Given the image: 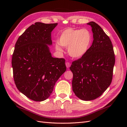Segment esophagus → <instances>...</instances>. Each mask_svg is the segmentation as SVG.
<instances>
[{
	"mask_svg": "<svg viewBox=\"0 0 127 127\" xmlns=\"http://www.w3.org/2000/svg\"><path fill=\"white\" fill-rule=\"evenodd\" d=\"M66 67L67 68H69L70 67V64L69 63L67 62V63H66Z\"/></svg>",
	"mask_w": 127,
	"mask_h": 127,
	"instance_id": "34e87169",
	"label": "esophagus"
}]
</instances>
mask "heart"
<instances>
[{"mask_svg":"<svg viewBox=\"0 0 127 127\" xmlns=\"http://www.w3.org/2000/svg\"><path fill=\"white\" fill-rule=\"evenodd\" d=\"M58 42L60 45L67 48L68 53L70 57L79 59L85 56L90 50L93 36L86 29L68 28L61 33ZM56 48L57 50H62L58 44L56 45Z\"/></svg>","mask_w":127,"mask_h":127,"instance_id":"1","label":"heart"}]
</instances>
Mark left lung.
I'll return each mask as SVG.
<instances>
[{
	"label": "left lung",
	"instance_id": "left-lung-1",
	"mask_svg": "<svg viewBox=\"0 0 127 127\" xmlns=\"http://www.w3.org/2000/svg\"><path fill=\"white\" fill-rule=\"evenodd\" d=\"M92 27L93 41L89 50L81 58L73 61L72 91L83 101H91L104 92L112 82L115 57L109 37L94 22Z\"/></svg>",
	"mask_w": 127,
	"mask_h": 127
}]
</instances>
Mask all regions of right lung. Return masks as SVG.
I'll return each mask as SVG.
<instances>
[{
    "label": "right lung",
    "mask_w": 127,
    "mask_h": 127,
    "mask_svg": "<svg viewBox=\"0 0 127 127\" xmlns=\"http://www.w3.org/2000/svg\"><path fill=\"white\" fill-rule=\"evenodd\" d=\"M57 23L36 22L19 37L12 57L17 89L34 101L47 99L57 81L66 70L65 60L52 57L51 32Z\"/></svg>",
    "instance_id": "obj_1"
}]
</instances>
